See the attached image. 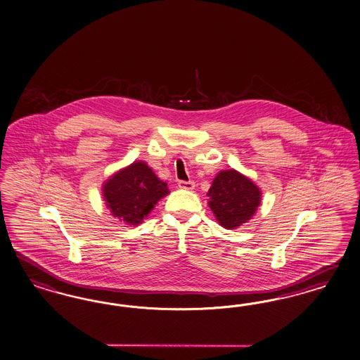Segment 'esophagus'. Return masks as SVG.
I'll list each match as a JSON object with an SVG mask.
<instances>
[{
	"label": "esophagus",
	"instance_id": "esophagus-1",
	"mask_svg": "<svg viewBox=\"0 0 360 360\" xmlns=\"http://www.w3.org/2000/svg\"><path fill=\"white\" fill-rule=\"evenodd\" d=\"M178 186H179V188H184V190H194L195 184L193 181H188V182L187 181H179Z\"/></svg>",
	"mask_w": 360,
	"mask_h": 360
}]
</instances>
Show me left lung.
Here are the masks:
<instances>
[{
	"label": "left lung",
	"mask_w": 360,
	"mask_h": 360,
	"mask_svg": "<svg viewBox=\"0 0 360 360\" xmlns=\"http://www.w3.org/2000/svg\"><path fill=\"white\" fill-rule=\"evenodd\" d=\"M208 206L220 226L235 229L252 219L262 202V191L245 175L231 169L220 172L208 190Z\"/></svg>",
	"instance_id": "8db88e82"
}]
</instances>
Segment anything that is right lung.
<instances>
[{
	"mask_svg": "<svg viewBox=\"0 0 360 360\" xmlns=\"http://www.w3.org/2000/svg\"><path fill=\"white\" fill-rule=\"evenodd\" d=\"M169 193L167 184L143 161L121 169L103 185V196L110 214L128 226L140 224Z\"/></svg>",
	"mask_w": 360,
	"mask_h": 360,
	"instance_id": "1",
	"label": "right lung"
}]
</instances>
